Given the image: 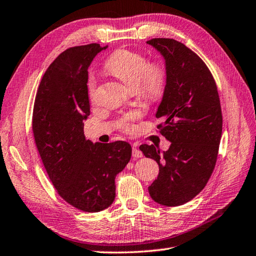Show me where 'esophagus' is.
<instances>
[{
	"instance_id": "esophagus-1",
	"label": "esophagus",
	"mask_w": 256,
	"mask_h": 256,
	"mask_svg": "<svg viewBox=\"0 0 256 256\" xmlns=\"http://www.w3.org/2000/svg\"><path fill=\"white\" fill-rule=\"evenodd\" d=\"M132 156L134 158H142L144 156V153L141 152L139 149H137V148H132Z\"/></svg>"
}]
</instances>
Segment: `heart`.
<instances>
[{"label":"heart","mask_w":256,"mask_h":256,"mask_svg":"<svg viewBox=\"0 0 256 256\" xmlns=\"http://www.w3.org/2000/svg\"><path fill=\"white\" fill-rule=\"evenodd\" d=\"M105 69L119 78L128 88L137 90L144 98L156 102L160 100L166 88V72L158 64H149L142 54L129 49H118L105 61ZM88 90L90 100L95 98L96 78L90 74L88 78ZM137 114H129L120 122L122 129H132V122Z\"/></svg>","instance_id":"heart-1"}]
</instances>
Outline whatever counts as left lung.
<instances>
[{
  "mask_svg": "<svg viewBox=\"0 0 256 256\" xmlns=\"http://www.w3.org/2000/svg\"><path fill=\"white\" fill-rule=\"evenodd\" d=\"M163 56L166 88L156 112L161 134L171 146L161 151L141 144L144 156L158 164V176L149 186L156 202L174 207L200 194L212 175L222 134L217 85L207 66L184 44L170 38L146 42Z\"/></svg>",
  "mask_w": 256,
  "mask_h": 256,
  "instance_id": "obj_1",
  "label": "left lung"
}]
</instances>
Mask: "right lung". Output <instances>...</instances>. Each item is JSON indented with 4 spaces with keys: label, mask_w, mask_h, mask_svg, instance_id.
I'll return each instance as SVG.
<instances>
[{
    "label": "right lung",
    "mask_w": 256,
    "mask_h": 256,
    "mask_svg": "<svg viewBox=\"0 0 256 256\" xmlns=\"http://www.w3.org/2000/svg\"><path fill=\"white\" fill-rule=\"evenodd\" d=\"M107 47L90 44L56 56L42 78L32 112L34 138L51 183L66 202L86 212L112 205L116 175L132 158L126 141L93 144L84 136L88 70Z\"/></svg>",
    "instance_id": "add662e5"
}]
</instances>
